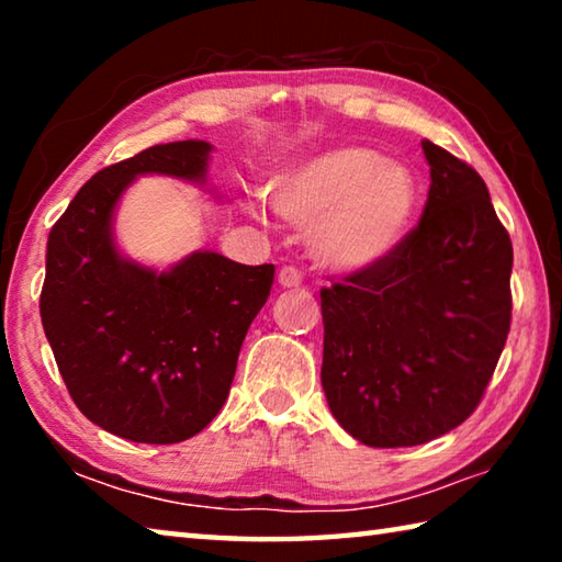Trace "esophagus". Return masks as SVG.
Listing matches in <instances>:
<instances>
[{
  "instance_id": "34e87169",
  "label": "esophagus",
  "mask_w": 562,
  "mask_h": 562,
  "mask_svg": "<svg viewBox=\"0 0 562 562\" xmlns=\"http://www.w3.org/2000/svg\"><path fill=\"white\" fill-rule=\"evenodd\" d=\"M278 284L280 288H284V290H294V288H300L302 284V274L294 270V268H282L280 272H278Z\"/></svg>"
}]
</instances>
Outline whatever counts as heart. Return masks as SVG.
Masks as SVG:
<instances>
[{"mask_svg":"<svg viewBox=\"0 0 562 562\" xmlns=\"http://www.w3.org/2000/svg\"><path fill=\"white\" fill-rule=\"evenodd\" d=\"M270 193L290 223L312 225V258L337 274L367 272L394 255L418 201L412 168L359 146L302 158L272 180Z\"/></svg>","mask_w":562,"mask_h":562,"instance_id":"heart-1","label":"heart"}]
</instances>
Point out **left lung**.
Here are the masks:
<instances>
[{
    "mask_svg": "<svg viewBox=\"0 0 562 562\" xmlns=\"http://www.w3.org/2000/svg\"><path fill=\"white\" fill-rule=\"evenodd\" d=\"M431 188L394 255L322 290V389L374 449L449 434L479 406L510 329L513 245L471 166L422 144Z\"/></svg>",
    "mask_w": 562,
    "mask_h": 562,
    "instance_id": "8db88e82",
    "label": "left lung"
}]
</instances>
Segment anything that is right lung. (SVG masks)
<instances>
[{
    "instance_id": "obj_1",
    "label": "right lung",
    "mask_w": 562,
    "mask_h": 562,
    "mask_svg": "<svg viewBox=\"0 0 562 562\" xmlns=\"http://www.w3.org/2000/svg\"><path fill=\"white\" fill-rule=\"evenodd\" d=\"M207 140L154 146L99 170L46 243L42 325L66 389L103 431L136 443H178L221 412L247 327L274 265H240L195 250L170 268L128 258L116 240L119 205L144 176L207 188Z\"/></svg>"
}]
</instances>
